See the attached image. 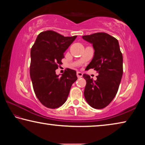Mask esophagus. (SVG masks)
<instances>
[{"mask_svg": "<svg viewBox=\"0 0 145 145\" xmlns=\"http://www.w3.org/2000/svg\"><path fill=\"white\" fill-rule=\"evenodd\" d=\"M77 76L78 78H81L82 77V73L80 72H77Z\"/></svg>", "mask_w": 145, "mask_h": 145, "instance_id": "esophagus-1", "label": "esophagus"}]
</instances>
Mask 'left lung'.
Listing matches in <instances>:
<instances>
[{"mask_svg":"<svg viewBox=\"0 0 145 145\" xmlns=\"http://www.w3.org/2000/svg\"><path fill=\"white\" fill-rule=\"evenodd\" d=\"M93 45L94 55L87 68L97 71L94 81L83 74L86 81L84 95L88 104L93 108L101 109L108 105L118 92L123 76V55L118 40L106 33H96L82 36Z\"/></svg>","mask_w":145,"mask_h":145,"instance_id":"8db88e82","label":"left lung"}]
</instances>
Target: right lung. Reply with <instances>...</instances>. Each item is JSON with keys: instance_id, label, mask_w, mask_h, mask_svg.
Segmentation results:
<instances>
[{"instance_id": "add662e5", "label": "right lung", "mask_w": 145, "mask_h": 145, "mask_svg": "<svg viewBox=\"0 0 145 145\" xmlns=\"http://www.w3.org/2000/svg\"><path fill=\"white\" fill-rule=\"evenodd\" d=\"M77 36L64 37L56 31L41 32L31 50L29 71L34 92L39 101L49 108H57L66 101L76 71L67 68L59 76L56 70L64 53Z\"/></svg>"}]
</instances>
